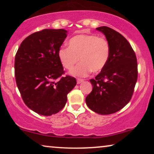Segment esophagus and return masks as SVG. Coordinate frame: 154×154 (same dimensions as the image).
<instances>
[{"mask_svg": "<svg viewBox=\"0 0 154 154\" xmlns=\"http://www.w3.org/2000/svg\"><path fill=\"white\" fill-rule=\"evenodd\" d=\"M82 82H83V79H77V83L78 84L81 83Z\"/></svg>", "mask_w": 154, "mask_h": 154, "instance_id": "1", "label": "esophagus"}]
</instances>
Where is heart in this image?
<instances>
[{
	"label": "heart",
	"mask_w": 154,
	"mask_h": 154,
	"mask_svg": "<svg viewBox=\"0 0 154 154\" xmlns=\"http://www.w3.org/2000/svg\"><path fill=\"white\" fill-rule=\"evenodd\" d=\"M109 45L104 38L97 35H77L69 40V47H62L58 51L61 64L71 70L77 62H81L71 72L74 76H87L92 70L97 72L105 66L109 57Z\"/></svg>",
	"instance_id": "b5f03b06"
}]
</instances>
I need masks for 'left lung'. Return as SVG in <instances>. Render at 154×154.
Masks as SVG:
<instances>
[{
  "label": "left lung",
  "mask_w": 154,
  "mask_h": 154,
  "mask_svg": "<svg viewBox=\"0 0 154 154\" xmlns=\"http://www.w3.org/2000/svg\"><path fill=\"white\" fill-rule=\"evenodd\" d=\"M97 30L104 33L109 45V57L95 79L85 98L88 106L97 113L109 115L123 109L131 100L137 80V62L134 50L125 37L107 26Z\"/></svg>",
  "instance_id": "left-lung-1"
}]
</instances>
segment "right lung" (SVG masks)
Masks as SVG:
<instances>
[{
  "label": "right lung",
  "mask_w": 154,
  "mask_h": 154,
  "mask_svg": "<svg viewBox=\"0 0 154 154\" xmlns=\"http://www.w3.org/2000/svg\"><path fill=\"white\" fill-rule=\"evenodd\" d=\"M67 36L64 29H43L22 42L14 60L16 83L25 104L43 116L55 114L66 104L76 85L64 69L58 51Z\"/></svg>",
  "instance_id": "add662e5"
}]
</instances>
